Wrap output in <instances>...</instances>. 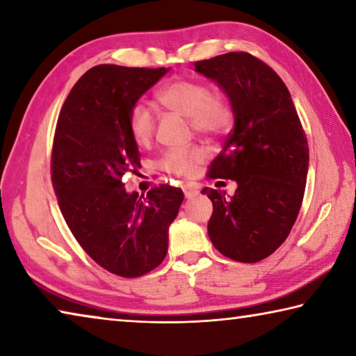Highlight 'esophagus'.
Returning a JSON list of instances; mask_svg holds the SVG:
<instances>
[{
  "label": "esophagus",
  "mask_w": 356,
  "mask_h": 356,
  "mask_svg": "<svg viewBox=\"0 0 356 356\" xmlns=\"http://www.w3.org/2000/svg\"><path fill=\"white\" fill-rule=\"evenodd\" d=\"M182 190H184V195H185L186 200H191V197H195L197 193H200V190H197L195 185H190V184L184 185Z\"/></svg>",
  "instance_id": "1"
}]
</instances>
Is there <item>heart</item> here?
I'll use <instances>...</instances> for the list:
<instances>
[{
	"label": "heart",
	"instance_id": "1",
	"mask_svg": "<svg viewBox=\"0 0 356 356\" xmlns=\"http://www.w3.org/2000/svg\"><path fill=\"white\" fill-rule=\"evenodd\" d=\"M156 100L168 111L188 119L193 130L201 135H222L232 124V110L227 100L222 95L210 94V89L201 81H172L160 89ZM129 131L136 146H149L154 138L155 119L147 106L136 105L131 108L129 114ZM204 156L206 154L200 147L174 149L165 154L161 168L174 176L190 177Z\"/></svg>",
	"mask_w": 356,
	"mask_h": 356
}]
</instances>
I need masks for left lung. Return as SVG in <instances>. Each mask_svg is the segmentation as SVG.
Returning <instances> with one entry per match:
<instances>
[{"label":"left lung","mask_w":356,"mask_h":356,"mask_svg":"<svg viewBox=\"0 0 356 356\" xmlns=\"http://www.w3.org/2000/svg\"><path fill=\"white\" fill-rule=\"evenodd\" d=\"M231 104L234 129L210 163V179L237 184L232 196L204 188L213 204L207 232L222 256L259 262L280 248L297 220L309 149L291 92L278 74L250 53L195 63Z\"/></svg>","instance_id":"1"}]
</instances>
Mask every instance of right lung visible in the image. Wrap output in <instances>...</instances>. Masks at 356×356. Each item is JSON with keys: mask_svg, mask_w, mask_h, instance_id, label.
<instances>
[{"mask_svg": "<svg viewBox=\"0 0 356 356\" xmlns=\"http://www.w3.org/2000/svg\"><path fill=\"white\" fill-rule=\"evenodd\" d=\"M168 72L95 65L72 88L56 124L51 182L59 209L81 248L122 278L146 275L163 262L168 231L184 201L176 186L138 196L122 184L125 172L141 166L129 114Z\"/></svg>", "mask_w": 356, "mask_h": 356, "instance_id": "1", "label": "right lung"}]
</instances>
